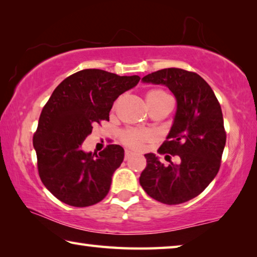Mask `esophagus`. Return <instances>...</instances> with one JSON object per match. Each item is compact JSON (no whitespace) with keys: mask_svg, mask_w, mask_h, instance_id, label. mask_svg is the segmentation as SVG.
<instances>
[{"mask_svg":"<svg viewBox=\"0 0 257 257\" xmlns=\"http://www.w3.org/2000/svg\"><path fill=\"white\" fill-rule=\"evenodd\" d=\"M134 154H135L134 152H132L130 150H125V152H124V159L125 160H129Z\"/></svg>","mask_w":257,"mask_h":257,"instance_id":"esophagus-1","label":"esophagus"}]
</instances>
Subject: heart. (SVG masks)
I'll return each instance as SVG.
<instances>
[{
    "label": "heart",
    "mask_w": 257,
    "mask_h": 257,
    "mask_svg": "<svg viewBox=\"0 0 257 257\" xmlns=\"http://www.w3.org/2000/svg\"><path fill=\"white\" fill-rule=\"evenodd\" d=\"M168 96L169 95L161 89H151L150 92H147L146 94V98L149 103L159 101V99H162ZM149 137H150L149 133L141 132V130H135V129H129L122 134V139L124 144H127L130 147H135V149H138V147L142 145V143L145 142Z\"/></svg>",
    "instance_id": "obj_1"
}]
</instances>
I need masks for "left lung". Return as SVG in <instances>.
Here are the masks:
<instances>
[{"label":"left lung","instance_id":"left-lung-1","mask_svg":"<svg viewBox=\"0 0 257 257\" xmlns=\"http://www.w3.org/2000/svg\"><path fill=\"white\" fill-rule=\"evenodd\" d=\"M142 80L167 86L177 99L173 124L159 153L177 155L178 162L164 165L155 154H145L147 164L139 182L155 201L185 203L198 196L219 172L227 139L220 103L196 72L168 68Z\"/></svg>","mask_w":257,"mask_h":257}]
</instances>
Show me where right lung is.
Instances as JSON below:
<instances>
[{
    "label": "right lung",
    "instance_id": "obj_1",
    "mask_svg": "<svg viewBox=\"0 0 257 257\" xmlns=\"http://www.w3.org/2000/svg\"><path fill=\"white\" fill-rule=\"evenodd\" d=\"M138 76L85 69L66 78L43 107L33 144L44 186L61 202L94 205L106 196L112 176L122 163L120 145L85 153L80 147L93 125L108 120L119 95L138 84Z\"/></svg>",
    "mask_w": 257,
    "mask_h": 257
}]
</instances>
